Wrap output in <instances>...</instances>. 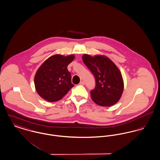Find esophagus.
Listing matches in <instances>:
<instances>
[{
  "mask_svg": "<svg viewBox=\"0 0 160 160\" xmlns=\"http://www.w3.org/2000/svg\"><path fill=\"white\" fill-rule=\"evenodd\" d=\"M79 84H80V85H85V82H84L83 81H81Z\"/></svg>",
  "mask_w": 160,
  "mask_h": 160,
  "instance_id": "esophagus-1",
  "label": "esophagus"
}]
</instances>
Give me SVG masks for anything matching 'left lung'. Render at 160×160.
I'll list each match as a JSON object with an SVG mask.
<instances>
[{"label":"left lung","instance_id":"1","mask_svg":"<svg viewBox=\"0 0 160 160\" xmlns=\"http://www.w3.org/2000/svg\"><path fill=\"white\" fill-rule=\"evenodd\" d=\"M82 60L96 79V88L91 91L94 102L100 106L116 104L123 92V80L119 68L109 58L97 55L84 54Z\"/></svg>","mask_w":160,"mask_h":160}]
</instances>
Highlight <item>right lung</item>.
I'll return each mask as SVG.
<instances>
[{"mask_svg": "<svg viewBox=\"0 0 160 160\" xmlns=\"http://www.w3.org/2000/svg\"><path fill=\"white\" fill-rule=\"evenodd\" d=\"M73 54H56L48 58L37 70L34 83L38 94L52 102L62 99L74 86L68 66L74 60Z\"/></svg>", "mask_w": 160, "mask_h": 160, "instance_id": "1", "label": "right lung"}]
</instances>
